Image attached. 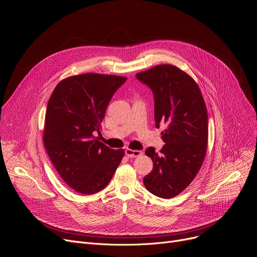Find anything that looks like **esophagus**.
Segmentation results:
<instances>
[{"label":"esophagus","mask_w":257,"mask_h":257,"mask_svg":"<svg viewBox=\"0 0 257 257\" xmlns=\"http://www.w3.org/2000/svg\"><path fill=\"white\" fill-rule=\"evenodd\" d=\"M125 154L128 158H138L142 155V152L140 151H136V150H130V149H127L125 151Z\"/></svg>","instance_id":"obj_1"}]
</instances>
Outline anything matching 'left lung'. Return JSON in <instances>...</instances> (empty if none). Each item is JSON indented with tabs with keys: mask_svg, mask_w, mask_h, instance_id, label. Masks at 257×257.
<instances>
[{
	"mask_svg": "<svg viewBox=\"0 0 257 257\" xmlns=\"http://www.w3.org/2000/svg\"><path fill=\"white\" fill-rule=\"evenodd\" d=\"M136 77L155 94L157 128L166 125L160 153L145 151L154 169L143 183L154 195L169 199L190 185L203 164L208 142L205 102L195 80L174 65H157Z\"/></svg>",
	"mask_w": 257,
	"mask_h": 257,
	"instance_id": "1",
	"label": "left lung"
}]
</instances>
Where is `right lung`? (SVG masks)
Instances as JSON below:
<instances>
[{"mask_svg": "<svg viewBox=\"0 0 257 257\" xmlns=\"http://www.w3.org/2000/svg\"><path fill=\"white\" fill-rule=\"evenodd\" d=\"M126 79L99 73L69 76L49 99L45 149L60 177L78 193L103 189L124 157V150L108 149L93 134L99 133L106 106Z\"/></svg>", "mask_w": 257, "mask_h": 257, "instance_id": "right-lung-1", "label": "right lung"}]
</instances>
